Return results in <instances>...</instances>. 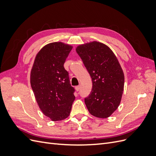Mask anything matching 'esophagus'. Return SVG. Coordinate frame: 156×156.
Returning <instances> with one entry per match:
<instances>
[{
    "label": "esophagus",
    "instance_id": "obj_1",
    "mask_svg": "<svg viewBox=\"0 0 156 156\" xmlns=\"http://www.w3.org/2000/svg\"><path fill=\"white\" fill-rule=\"evenodd\" d=\"M80 88H81V86H77L76 87H75V90H76L77 91H79Z\"/></svg>",
    "mask_w": 156,
    "mask_h": 156
}]
</instances>
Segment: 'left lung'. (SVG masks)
Listing matches in <instances>:
<instances>
[{
	"instance_id": "1",
	"label": "left lung",
	"mask_w": 156,
	"mask_h": 156,
	"mask_svg": "<svg viewBox=\"0 0 156 156\" xmlns=\"http://www.w3.org/2000/svg\"><path fill=\"white\" fill-rule=\"evenodd\" d=\"M76 52L92 81L91 92L84 99L89 112L100 119L109 117L124 91V74L119 60L107 45L96 41L79 45Z\"/></svg>"
}]
</instances>
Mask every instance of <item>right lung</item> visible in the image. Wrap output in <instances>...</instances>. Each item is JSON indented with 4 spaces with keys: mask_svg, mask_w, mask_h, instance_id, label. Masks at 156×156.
<instances>
[{
    "mask_svg": "<svg viewBox=\"0 0 156 156\" xmlns=\"http://www.w3.org/2000/svg\"><path fill=\"white\" fill-rule=\"evenodd\" d=\"M73 46L62 42L45 45L37 53L30 72V84L36 102L52 121L68 118L75 100L64 64Z\"/></svg>",
    "mask_w": 156,
    "mask_h": 156,
    "instance_id": "1",
    "label": "right lung"
}]
</instances>
